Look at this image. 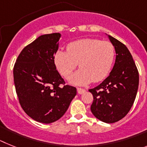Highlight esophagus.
I'll return each instance as SVG.
<instances>
[{"instance_id":"esophagus-1","label":"esophagus","mask_w":147,"mask_h":147,"mask_svg":"<svg viewBox=\"0 0 147 147\" xmlns=\"http://www.w3.org/2000/svg\"><path fill=\"white\" fill-rule=\"evenodd\" d=\"M77 91H78V93L79 95H81V94H83V93H84L85 92H86V90L84 89H81V88H77Z\"/></svg>"}]
</instances>
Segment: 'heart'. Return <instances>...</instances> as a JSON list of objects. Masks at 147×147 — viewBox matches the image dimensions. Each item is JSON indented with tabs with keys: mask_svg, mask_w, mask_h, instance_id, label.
I'll return each mask as SVG.
<instances>
[{
	"mask_svg": "<svg viewBox=\"0 0 147 147\" xmlns=\"http://www.w3.org/2000/svg\"><path fill=\"white\" fill-rule=\"evenodd\" d=\"M115 50L109 41L95 38H84L69 43L67 52L58 50L55 63L65 78H68L79 63L80 69L70 78L76 85L98 82L107 77L114 63Z\"/></svg>",
	"mask_w": 147,
	"mask_h": 147,
	"instance_id": "b5f03b06",
	"label": "heart"
}]
</instances>
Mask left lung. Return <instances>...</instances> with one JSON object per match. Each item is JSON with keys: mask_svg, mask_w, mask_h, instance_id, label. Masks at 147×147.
<instances>
[{"mask_svg": "<svg viewBox=\"0 0 147 147\" xmlns=\"http://www.w3.org/2000/svg\"><path fill=\"white\" fill-rule=\"evenodd\" d=\"M115 50V62L109 75L96 87L89 89L93 95L91 112L107 123L120 121L130 110L137 95L139 75L127 47L107 35Z\"/></svg>", "mask_w": 147, "mask_h": 147, "instance_id": "left-lung-1", "label": "left lung"}]
</instances>
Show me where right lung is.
Here are the masks:
<instances>
[{"mask_svg": "<svg viewBox=\"0 0 147 147\" xmlns=\"http://www.w3.org/2000/svg\"><path fill=\"white\" fill-rule=\"evenodd\" d=\"M61 35H40L20 53L13 69L19 102L26 114L43 123L58 121L77 94L76 88L60 84L63 79L56 70L54 55Z\"/></svg>", "mask_w": 147, "mask_h": 147, "instance_id": "add662e5", "label": "right lung"}]
</instances>
